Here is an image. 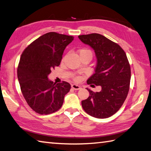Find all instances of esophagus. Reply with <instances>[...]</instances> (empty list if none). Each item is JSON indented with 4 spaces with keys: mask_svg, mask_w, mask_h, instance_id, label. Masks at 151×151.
I'll return each mask as SVG.
<instances>
[{
    "mask_svg": "<svg viewBox=\"0 0 151 151\" xmlns=\"http://www.w3.org/2000/svg\"><path fill=\"white\" fill-rule=\"evenodd\" d=\"M71 87H72L73 89L75 90H79V89H81V88L80 86H78V85L75 84L71 85Z\"/></svg>",
    "mask_w": 151,
    "mask_h": 151,
    "instance_id": "34e87169",
    "label": "esophagus"
}]
</instances>
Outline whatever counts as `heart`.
<instances>
[{
    "label": "heart",
    "mask_w": 151,
    "mask_h": 151,
    "mask_svg": "<svg viewBox=\"0 0 151 151\" xmlns=\"http://www.w3.org/2000/svg\"><path fill=\"white\" fill-rule=\"evenodd\" d=\"M78 53L79 55V57H80V58H81V57H85V56L90 57L91 59L92 57V52L91 51V50H90V49H87V48H83V49H79V50L78 51ZM75 81H78L79 78L76 77L75 78Z\"/></svg>",
    "instance_id": "1"
}]
</instances>
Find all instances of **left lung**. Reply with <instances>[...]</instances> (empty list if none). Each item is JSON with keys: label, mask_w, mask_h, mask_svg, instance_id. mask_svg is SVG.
Here are the masks:
<instances>
[{"label": "left lung", "mask_w": 151, "mask_h": 151, "mask_svg": "<svg viewBox=\"0 0 151 151\" xmlns=\"http://www.w3.org/2000/svg\"><path fill=\"white\" fill-rule=\"evenodd\" d=\"M82 42L94 50L97 58L95 73L87 84L100 86V92L88 88L90 95L82 101L88 114L96 118H107L119 110L129 90L131 68L127 55L117 44L99 34L78 35Z\"/></svg>", "instance_id": "left-lung-1"}]
</instances>
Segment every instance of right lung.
Wrapping results in <instances>:
<instances>
[{
  "label": "right lung",
  "mask_w": 151,
  "mask_h": 151,
  "mask_svg": "<svg viewBox=\"0 0 151 151\" xmlns=\"http://www.w3.org/2000/svg\"><path fill=\"white\" fill-rule=\"evenodd\" d=\"M73 40V36L49 32L30 43L21 55L17 70L21 91L37 114L47 115L59 110L70 91L69 83H53L48 75L61 63L65 49Z\"/></svg>",
  "instance_id": "right-lung-1"
}]
</instances>
